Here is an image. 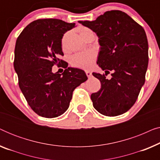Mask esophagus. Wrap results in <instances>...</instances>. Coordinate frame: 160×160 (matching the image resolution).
I'll use <instances>...</instances> for the list:
<instances>
[{"mask_svg": "<svg viewBox=\"0 0 160 160\" xmlns=\"http://www.w3.org/2000/svg\"><path fill=\"white\" fill-rule=\"evenodd\" d=\"M85 73L88 78H90L92 76V72L90 71H85Z\"/></svg>", "mask_w": 160, "mask_h": 160, "instance_id": "34e87169", "label": "esophagus"}]
</instances>
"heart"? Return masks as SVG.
<instances>
[{"instance_id":"obj_1","label":"heart","mask_w":160,"mask_h":160,"mask_svg":"<svg viewBox=\"0 0 160 160\" xmlns=\"http://www.w3.org/2000/svg\"><path fill=\"white\" fill-rule=\"evenodd\" d=\"M92 31L88 28H82L79 30L81 36L83 38L89 32ZM64 41V38H63ZM96 55L95 53L92 51H85L82 52H78L71 57V63L74 67L79 68L83 69L90 68L93 62H95Z\"/></svg>"}]
</instances>
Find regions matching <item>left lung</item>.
Returning <instances> with one entry per match:
<instances>
[{"mask_svg": "<svg viewBox=\"0 0 160 160\" xmlns=\"http://www.w3.org/2000/svg\"><path fill=\"white\" fill-rule=\"evenodd\" d=\"M99 37L97 63L106 73H93L100 90L91 95L93 106L104 116L115 117L130 110L146 80L148 45L141 25L122 11L105 12L95 21H79ZM112 72V78L105 76Z\"/></svg>", "mask_w": 160, "mask_h": 160, "instance_id": "left-lung-1", "label": "left lung"}]
</instances>
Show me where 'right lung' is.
Segmentation results:
<instances>
[{"mask_svg": "<svg viewBox=\"0 0 160 160\" xmlns=\"http://www.w3.org/2000/svg\"><path fill=\"white\" fill-rule=\"evenodd\" d=\"M75 23L58 19H39L26 26L17 39L14 67L18 83L32 110L41 117L54 118L68 108L76 87L87 81L84 71L68 68L62 59V38ZM56 64L65 68L52 73Z\"/></svg>", "mask_w": 160, "mask_h": 160, "instance_id": "add662e5", "label": "right lung"}]
</instances>
